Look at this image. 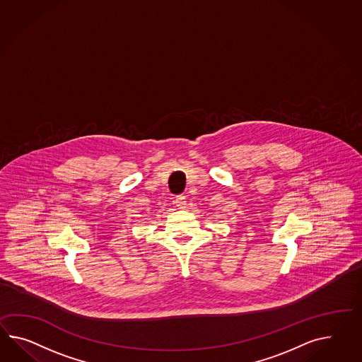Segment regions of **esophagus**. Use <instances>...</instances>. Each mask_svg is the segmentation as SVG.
<instances>
[{
  "label": "esophagus",
  "mask_w": 362,
  "mask_h": 362,
  "mask_svg": "<svg viewBox=\"0 0 362 362\" xmlns=\"http://www.w3.org/2000/svg\"><path fill=\"white\" fill-rule=\"evenodd\" d=\"M175 203H177V206L179 209H185V206H187V199H185V196H182V194L177 196Z\"/></svg>",
  "instance_id": "34e87169"
}]
</instances>
